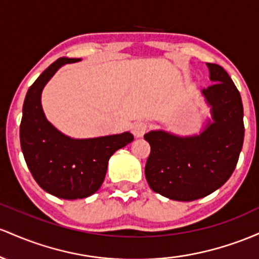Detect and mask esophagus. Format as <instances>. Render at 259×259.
Masks as SVG:
<instances>
[{"instance_id": "1", "label": "esophagus", "mask_w": 259, "mask_h": 259, "mask_svg": "<svg viewBox=\"0 0 259 259\" xmlns=\"http://www.w3.org/2000/svg\"><path fill=\"white\" fill-rule=\"evenodd\" d=\"M149 123L147 121H137L133 123L132 126V132L136 137H143L144 133L148 131Z\"/></svg>"}]
</instances>
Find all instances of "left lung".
<instances>
[{"instance_id": "obj_1", "label": "left lung", "mask_w": 259, "mask_h": 259, "mask_svg": "<svg viewBox=\"0 0 259 259\" xmlns=\"http://www.w3.org/2000/svg\"><path fill=\"white\" fill-rule=\"evenodd\" d=\"M211 85L203 94L213 123L199 136L180 138L162 131L144 135L150 144L145 179L156 193L190 202L213 193L232 175L242 149L245 126L240 92L222 66L207 63Z\"/></svg>"}]
</instances>
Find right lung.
<instances>
[{"mask_svg":"<svg viewBox=\"0 0 259 259\" xmlns=\"http://www.w3.org/2000/svg\"><path fill=\"white\" fill-rule=\"evenodd\" d=\"M78 59L55 61L30 85L23 104L19 137L23 155L37 185L52 196L78 199L92 196L105 179L116 150L133 141L130 132L91 139H72L45 118L40 97L55 72Z\"/></svg>","mask_w":259,"mask_h":259,"instance_id":"obj_1","label":"right lung"}]
</instances>
